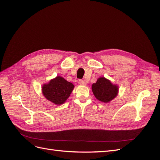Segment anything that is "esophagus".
Segmentation results:
<instances>
[{
  "mask_svg": "<svg viewBox=\"0 0 160 160\" xmlns=\"http://www.w3.org/2000/svg\"><path fill=\"white\" fill-rule=\"evenodd\" d=\"M78 83L79 85H85L87 84L86 82L85 81H83V80H79Z\"/></svg>",
  "mask_w": 160,
  "mask_h": 160,
  "instance_id": "esophagus-1",
  "label": "esophagus"
}]
</instances>
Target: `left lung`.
Segmentation results:
<instances>
[{"label":"left lung","mask_w":160,"mask_h":160,"mask_svg":"<svg viewBox=\"0 0 160 160\" xmlns=\"http://www.w3.org/2000/svg\"><path fill=\"white\" fill-rule=\"evenodd\" d=\"M92 91L97 99L103 103H109L118 95L119 87L113 84L104 77H101L92 84Z\"/></svg>","instance_id":"left-lung-1"}]
</instances>
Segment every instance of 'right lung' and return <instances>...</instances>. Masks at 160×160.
Masks as SVG:
<instances>
[{"label":"right lung","instance_id":"add662e5","mask_svg":"<svg viewBox=\"0 0 160 160\" xmlns=\"http://www.w3.org/2000/svg\"><path fill=\"white\" fill-rule=\"evenodd\" d=\"M74 87L73 84L65 80L63 77L57 76L47 83L42 85V93L47 100L60 105L69 98Z\"/></svg>","mask_w":160,"mask_h":160}]
</instances>
